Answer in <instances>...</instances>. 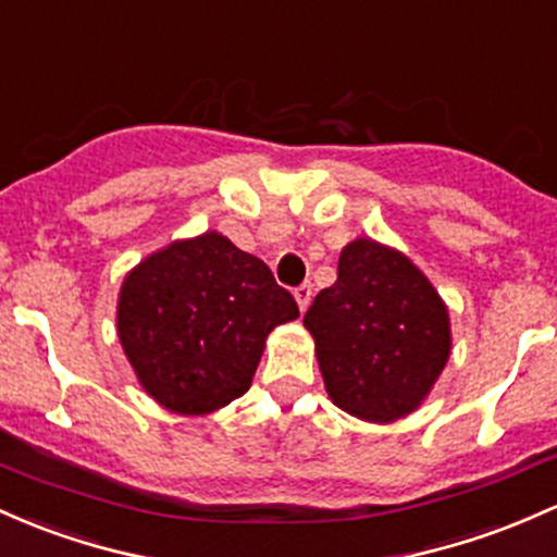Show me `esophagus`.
Returning a JSON list of instances; mask_svg holds the SVG:
<instances>
[{
  "instance_id": "1",
  "label": "esophagus",
  "mask_w": 557,
  "mask_h": 557,
  "mask_svg": "<svg viewBox=\"0 0 557 557\" xmlns=\"http://www.w3.org/2000/svg\"><path fill=\"white\" fill-rule=\"evenodd\" d=\"M293 296H296V304H298V309H301V311H307V309H309V304H311V285H309V283L298 285V288L293 290Z\"/></svg>"
}]
</instances>
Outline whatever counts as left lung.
I'll return each mask as SVG.
<instances>
[{
  "label": "left lung",
  "instance_id": "left-lung-1",
  "mask_svg": "<svg viewBox=\"0 0 557 557\" xmlns=\"http://www.w3.org/2000/svg\"><path fill=\"white\" fill-rule=\"evenodd\" d=\"M304 327L333 405L368 423L412 414L451 354L444 298L409 256L372 237L346 243L338 280L320 290Z\"/></svg>",
  "mask_w": 557,
  "mask_h": 557
}]
</instances>
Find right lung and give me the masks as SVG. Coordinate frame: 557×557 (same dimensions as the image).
Listing matches in <instances>:
<instances>
[{
	"label": "right lung",
	"mask_w": 557,
	"mask_h": 557,
	"mask_svg": "<svg viewBox=\"0 0 557 557\" xmlns=\"http://www.w3.org/2000/svg\"><path fill=\"white\" fill-rule=\"evenodd\" d=\"M296 317L264 261L209 230L171 240L126 272L115 330L145 394L193 418L246 394L269 333Z\"/></svg>",
	"instance_id": "obj_1"
}]
</instances>
